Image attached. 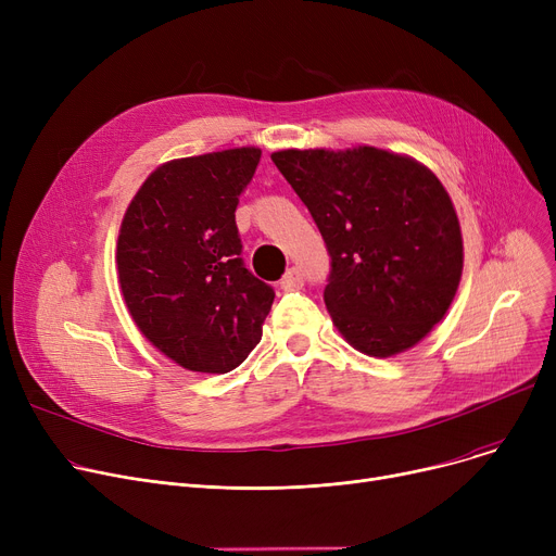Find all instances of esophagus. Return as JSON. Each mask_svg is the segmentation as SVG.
<instances>
[{
	"label": "esophagus",
	"mask_w": 556,
	"mask_h": 556,
	"mask_svg": "<svg viewBox=\"0 0 556 556\" xmlns=\"http://www.w3.org/2000/svg\"><path fill=\"white\" fill-rule=\"evenodd\" d=\"M281 290H300L304 286V275L300 268H288L279 281Z\"/></svg>",
	"instance_id": "34e87169"
}]
</instances>
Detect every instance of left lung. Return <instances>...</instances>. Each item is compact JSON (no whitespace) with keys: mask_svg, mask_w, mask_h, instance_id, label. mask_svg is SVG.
<instances>
[{"mask_svg":"<svg viewBox=\"0 0 556 556\" xmlns=\"http://www.w3.org/2000/svg\"><path fill=\"white\" fill-rule=\"evenodd\" d=\"M270 157L329 248L325 304L338 333L371 358L419 344L448 313L464 268L459 218L440 178L374 146Z\"/></svg>","mask_w":556,"mask_h":556,"instance_id":"left-lung-1","label":"left lung"}]
</instances>
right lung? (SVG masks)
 Instances as JSON below:
<instances>
[{"label": "right lung", "instance_id": "1", "mask_svg": "<svg viewBox=\"0 0 556 556\" xmlns=\"http://www.w3.org/2000/svg\"><path fill=\"white\" fill-rule=\"evenodd\" d=\"M258 160L256 146L168 160L119 227L116 275L132 323L189 371L239 367L273 308L275 290L243 266L233 220Z\"/></svg>", "mask_w": 556, "mask_h": 556}]
</instances>
